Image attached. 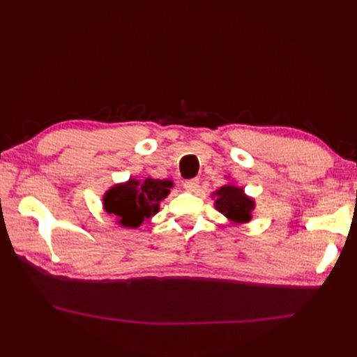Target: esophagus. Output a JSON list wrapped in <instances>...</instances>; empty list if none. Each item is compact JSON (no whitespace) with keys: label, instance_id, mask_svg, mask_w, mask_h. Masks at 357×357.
I'll use <instances>...</instances> for the list:
<instances>
[{"label":"esophagus","instance_id":"1","mask_svg":"<svg viewBox=\"0 0 357 357\" xmlns=\"http://www.w3.org/2000/svg\"><path fill=\"white\" fill-rule=\"evenodd\" d=\"M199 188V180L198 178H190L185 181V189L189 192H197Z\"/></svg>","mask_w":357,"mask_h":357}]
</instances>
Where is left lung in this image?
<instances>
[{
  "instance_id": "left-lung-1",
  "label": "left lung",
  "mask_w": 357,
  "mask_h": 357,
  "mask_svg": "<svg viewBox=\"0 0 357 357\" xmlns=\"http://www.w3.org/2000/svg\"><path fill=\"white\" fill-rule=\"evenodd\" d=\"M211 198H215V210H219L231 223L243 225L252 220V211L256 204L253 198L245 195L243 188L228 183L211 193Z\"/></svg>"
}]
</instances>
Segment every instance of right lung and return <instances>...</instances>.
I'll list each match as a JSON object with an SVG mask.
<instances>
[{
  "mask_svg": "<svg viewBox=\"0 0 357 357\" xmlns=\"http://www.w3.org/2000/svg\"><path fill=\"white\" fill-rule=\"evenodd\" d=\"M172 186L174 183L167 178L147 177L144 181L129 178L104 193V210L123 228H138L159 211L160 201L169 195Z\"/></svg>",
  "mask_w": 357,
  "mask_h": 357,
  "instance_id": "right-lung-1",
  "label": "right lung"
}]
</instances>
